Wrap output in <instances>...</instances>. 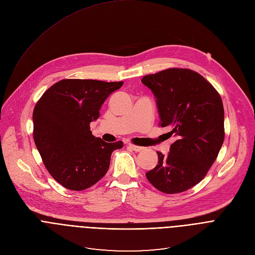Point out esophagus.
Returning a JSON list of instances; mask_svg holds the SVG:
<instances>
[{"instance_id":"obj_1","label":"esophagus","mask_w":255,"mask_h":255,"mask_svg":"<svg viewBox=\"0 0 255 255\" xmlns=\"http://www.w3.org/2000/svg\"><path fill=\"white\" fill-rule=\"evenodd\" d=\"M129 147L131 148V149H133L134 151H140V150H142L144 147H142V146H138V145H134V144H131V143H129Z\"/></svg>"}]
</instances>
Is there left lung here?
Instances as JSON below:
<instances>
[{
  "mask_svg": "<svg viewBox=\"0 0 255 255\" xmlns=\"http://www.w3.org/2000/svg\"><path fill=\"white\" fill-rule=\"evenodd\" d=\"M141 82L156 97L161 127L175 137L167 156L158 151V164L145 176L163 193L184 192L205 177L224 143L223 100L191 70L168 69Z\"/></svg>",
  "mask_w": 255,
  "mask_h": 255,
  "instance_id": "left-lung-1",
  "label": "left lung"
}]
</instances>
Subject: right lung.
<instances>
[{"label": "right lung", "instance_id": "add662e5", "mask_svg": "<svg viewBox=\"0 0 255 255\" xmlns=\"http://www.w3.org/2000/svg\"><path fill=\"white\" fill-rule=\"evenodd\" d=\"M123 82L65 79L52 85L32 113L33 139L48 172L64 188L86 190L109 170L112 152L122 141L95 137L90 123Z\"/></svg>", "mask_w": 255, "mask_h": 255}]
</instances>
